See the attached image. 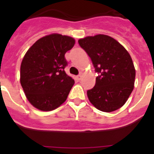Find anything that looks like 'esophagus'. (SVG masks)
<instances>
[{
    "instance_id": "obj_1",
    "label": "esophagus",
    "mask_w": 154,
    "mask_h": 154,
    "mask_svg": "<svg viewBox=\"0 0 154 154\" xmlns=\"http://www.w3.org/2000/svg\"><path fill=\"white\" fill-rule=\"evenodd\" d=\"M82 77V73L80 72V73H79V75L77 76V79H78L79 80H81Z\"/></svg>"
}]
</instances>
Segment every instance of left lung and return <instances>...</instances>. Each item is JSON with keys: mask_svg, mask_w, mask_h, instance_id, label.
Segmentation results:
<instances>
[{"mask_svg": "<svg viewBox=\"0 0 154 154\" xmlns=\"http://www.w3.org/2000/svg\"><path fill=\"white\" fill-rule=\"evenodd\" d=\"M79 44L90 57L98 74L95 86L87 91L90 103L103 112L121 108L134 87L136 71L130 54L108 35L85 37Z\"/></svg>", "mask_w": 154, "mask_h": 154, "instance_id": "obj_1", "label": "left lung"}]
</instances>
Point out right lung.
Returning <instances> with one entry per match:
<instances>
[{
    "mask_svg": "<svg viewBox=\"0 0 154 154\" xmlns=\"http://www.w3.org/2000/svg\"><path fill=\"white\" fill-rule=\"evenodd\" d=\"M75 45V39L51 34L38 39L30 48L21 65V85L28 101L42 111L55 109L66 100L74 79L65 68V54Z\"/></svg>",
    "mask_w": 154,
    "mask_h": 154,
    "instance_id": "1",
    "label": "right lung"
}]
</instances>
